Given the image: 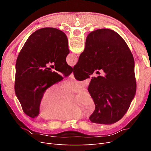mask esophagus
Listing matches in <instances>:
<instances>
[{
  "label": "esophagus",
  "mask_w": 151,
  "mask_h": 151,
  "mask_svg": "<svg viewBox=\"0 0 151 151\" xmlns=\"http://www.w3.org/2000/svg\"><path fill=\"white\" fill-rule=\"evenodd\" d=\"M70 78L71 79H74V74H73V73H72V74H70Z\"/></svg>",
  "instance_id": "34e87169"
}]
</instances>
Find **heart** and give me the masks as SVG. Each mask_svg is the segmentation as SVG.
<instances>
[{
    "instance_id": "b5f03b06",
    "label": "heart",
    "mask_w": 151,
    "mask_h": 151,
    "mask_svg": "<svg viewBox=\"0 0 151 151\" xmlns=\"http://www.w3.org/2000/svg\"><path fill=\"white\" fill-rule=\"evenodd\" d=\"M85 81H69L62 84L54 83L45 89L38 103L40 116L60 121L77 120L84 116V111L93 113L95 109L93 98L88 91L77 94L72 100V94L83 91Z\"/></svg>"
}]
</instances>
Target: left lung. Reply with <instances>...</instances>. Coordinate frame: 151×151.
Segmentation results:
<instances>
[{
	"mask_svg": "<svg viewBox=\"0 0 151 151\" xmlns=\"http://www.w3.org/2000/svg\"><path fill=\"white\" fill-rule=\"evenodd\" d=\"M68 53L67 36L58 29H40L27 40L16 60L14 85L26 115L33 118L38 115V103L45 89L63 79L58 73L66 77L72 72L66 62ZM50 63L54 65L48 68Z\"/></svg>",
	"mask_w": 151,
	"mask_h": 151,
	"instance_id": "left-lung-1",
	"label": "left lung"
}]
</instances>
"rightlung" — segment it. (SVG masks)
Returning <instances> with one entry per match:
<instances>
[{
  "label": "right lung",
  "instance_id": "1",
  "mask_svg": "<svg viewBox=\"0 0 151 151\" xmlns=\"http://www.w3.org/2000/svg\"><path fill=\"white\" fill-rule=\"evenodd\" d=\"M73 69L82 79L89 78L96 70L103 71L92 77L88 87L95 103L89 120L105 125L119 121L129 109L137 89L134 59L124 40L109 29L91 32Z\"/></svg>",
  "mask_w": 151,
  "mask_h": 151
}]
</instances>
